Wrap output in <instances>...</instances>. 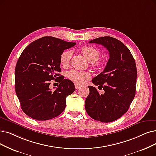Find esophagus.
I'll list each match as a JSON object with an SVG mask.
<instances>
[{"label":"esophagus","instance_id":"obj_1","mask_svg":"<svg viewBox=\"0 0 156 156\" xmlns=\"http://www.w3.org/2000/svg\"><path fill=\"white\" fill-rule=\"evenodd\" d=\"M74 85H75V87H76V89H78V88H80V87H81V85H80V84H77V83H75Z\"/></svg>","mask_w":156,"mask_h":156}]
</instances>
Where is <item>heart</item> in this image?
Listing matches in <instances>:
<instances>
[{
	"label": "heart",
	"mask_w": 156,
	"mask_h": 156,
	"mask_svg": "<svg viewBox=\"0 0 156 156\" xmlns=\"http://www.w3.org/2000/svg\"><path fill=\"white\" fill-rule=\"evenodd\" d=\"M80 51L91 63H94L101 57V52L96 48L91 46H84L80 48ZM72 55V52L71 51H65L61 54L60 63L62 66L66 67L69 65ZM68 77L75 83H83L86 79L91 77V74L88 72L72 70L68 72Z\"/></svg>",
	"instance_id": "1"
}]
</instances>
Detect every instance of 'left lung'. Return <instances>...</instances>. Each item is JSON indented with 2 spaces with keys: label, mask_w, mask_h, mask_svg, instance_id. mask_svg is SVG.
<instances>
[{
  "label": "left lung",
  "mask_w": 156,
  "mask_h": 156,
  "mask_svg": "<svg viewBox=\"0 0 156 156\" xmlns=\"http://www.w3.org/2000/svg\"><path fill=\"white\" fill-rule=\"evenodd\" d=\"M89 43L106 48L109 59L104 71L92 80L99 90H104V94L95 87L89 86L86 111L97 121L113 122L126 113L134 98L137 79L135 61L129 49L113 37H101Z\"/></svg>",
  "instance_id": "1"
}]
</instances>
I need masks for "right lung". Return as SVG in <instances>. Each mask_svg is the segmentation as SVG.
Here are the masks:
<instances>
[{
	"instance_id": "obj_1",
	"label": "right lung",
	"mask_w": 156,
	"mask_h": 156,
	"mask_svg": "<svg viewBox=\"0 0 156 156\" xmlns=\"http://www.w3.org/2000/svg\"><path fill=\"white\" fill-rule=\"evenodd\" d=\"M76 44L45 36L30 43L23 51L15 67V91L22 111L29 117L48 120L65 110L66 98L76 88L72 81L64 79L59 73L60 55ZM58 78L60 85L51 90L49 81Z\"/></svg>"
}]
</instances>
